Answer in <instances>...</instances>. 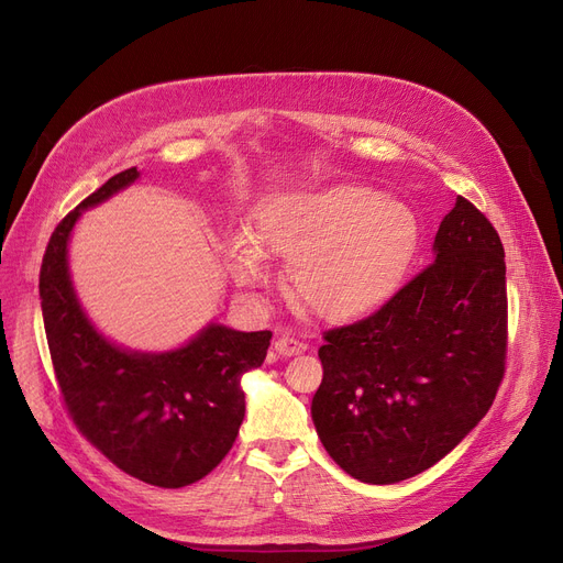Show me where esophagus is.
<instances>
[{"label": "esophagus", "mask_w": 563, "mask_h": 563, "mask_svg": "<svg viewBox=\"0 0 563 563\" xmlns=\"http://www.w3.org/2000/svg\"><path fill=\"white\" fill-rule=\"evenodd\" d=\"M274 351L278 353V356L283 358H289V356H297V353L306 351V344L294 340V338H287V335H280L276 342H274Z\"/></svg>", "instance_id": "esophagus-1"}]
</instances>
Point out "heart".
<instances>
[{"instance_id":"heart-1","label":"heart","mask_w":563,"mask_h":563,"mask_svg":"<svg viewBox=\"0 0 563 563\" xmlns=\"http://www.w3.org/2000/svg\"><path fill=\"white\" fill-rule=\"evenodd\" d=\"M422 246L410 205L363 185L266 196L246 240L223 249V266L242 291L269 283L266 257L287 264L289 301L323 323L363 319L401 289Z\"/></svg>"}]
</instances>
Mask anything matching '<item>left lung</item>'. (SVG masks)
<instances>
[{"label": "left lung", "instance_id": "8db88e82", "mask_svg": "<svg viewBox=\"0 0 563 563\" xmlns=\"http://www.w3.org/2000/svg\"><path fill=\"white\" fill-rule=\"evenodd\" d=\"M433 264L372 317L323 333L312 422L353 479L386 486L445 459L505 374L507 264L490 221L456 196Z\"/></svg>", "mask_w": 563, "mask_h": 563}]
</instances>
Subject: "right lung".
Returning a JSON list of instances; mask_svg holds the SVG:
<instances>
[{
	"instance_id": "obj_1",
	"label": "right lung",
	"mask_w": 563,
	"mask_h": 563,
	"mask_svg": "<svg viewBox=\"0 0 563 563\" xmlns=\"http://www.w3.org/2000/svg\"><path fill=\"white\" fill-rule=\"evenodd\" d=\"M139 175L136 166L113 175L56 225L41 266V310L58 388L79 431L128 475L183 488L230 452L246 412L242 376L264 363L272 331L210 321L183 346L136 351L96 327L73 285L70 236L86 210Z\"/></svg>"
}]
</instances>
